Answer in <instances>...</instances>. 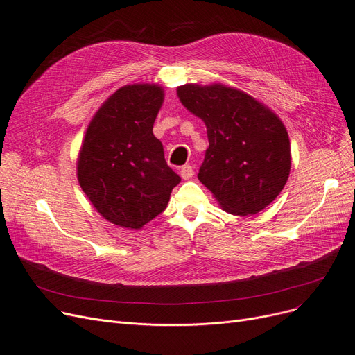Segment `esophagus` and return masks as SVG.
I'll return each instance as SVG.
<instances>
[{"mask_svg":"<svg viewBox=\"0 0 355 355\" xmlns=\"http://www.w3.org/2000/svg\"><path fill=\"white\" fill-rule=\"evenodd\" d=\"M180 175H181V178H182V180H190V178L194 175L193 166H191V165H184V166H181Z\"/></svg>","mask_w":355,"mask_h":355,"instance_id":"esophagus-1","label":"esophagus"}]
</instances>
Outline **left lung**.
Returning <instances> with one entry per match:
<instances>
[{
	"label": "left lung",
	"mask_w": 355,
	"mask_h": 355,
	"mask_svg": "<svg viewBox=\"0 0 355 355\" xmlns=\"http://www.w3.org/2000/svg\"><path fill=\"white\" fill-rule=\"evenodd\" d=\"M180 102L207 128L209 148L198 180L230 214L266 209L291 171L288 130L273 110L246 92L213 83L177 89Z\"/></svg>",
	"instance_id": "8db88e82"
}]
</instances>
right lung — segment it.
I'll use <instances>...</instances> for the list:
<instances>
[{"label": "right lung", "mask_w": 355, "mask_h": 355, "mask_svg": "<svg viewBox=\"0 0 355 355\" xmlns=\"http://www.w3.org/2000/svg\"><path fill=\"white\" fill-rule=\"evenodd\" d=\"M164 102L155 83L118 89L93 115L78 157V180L96 211L139 230L166 207L181 178L166 165L153 128Z\"/></svg>", "instance_id": "add662e5"}]
</instances>
